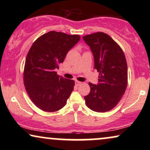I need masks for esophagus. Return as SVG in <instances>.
<instances>
[{"mask_svg":"<svg viewBox=\"0 0 150 150\" xmlns=\"http://www.w3.org/2000/svg\"><path fill=\"white\" fill-rule=\"evenodd\" d=\"M82 84V83L81 82H80V81H75V85H76V86H80Z\"/></svg>","mask_w":150,"mask_h":150,"instance_id":"1","label":"esophagus"}]
</instances>
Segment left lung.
Listing matches in <instances>:
<instances>
[{
    "mask_svg": "<svg viewBox=\"0 0 150 150\" xmlns=\"http://www.w3.org/2000/svg\"><path fill=\"white\" fill-rule=\"evenodd\" d=\"M93 52L99 83H89L90 93L85 96L86 105L96 112L112 109L122 99L128 85L126 57L117 43L102 32L83 36Z\"/></svg>",
    "mask_w": 150,
    "mask_h": 150,
    "instance_id": "left-lung-1",
    "label": "left lung"
}]
</instances>
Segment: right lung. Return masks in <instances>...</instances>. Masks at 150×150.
Masks as SVG:
<instances>
[{
	"instance_id": "right-lung-1",
	"label": "right lung",
	"mask_w": 150,
	"mask_h": 150,
	"mask_svg": "<svg viewBox=\"0 0 150 150\" xmlns=\"http://www.w3.org/2000/svg\"><path fill=\"white\" fill-rule=\"evenodd\" d=\"M81 39L79 35H67L54 30L35 41L26 56L24 85L30 99L40 109L53 112L66 104L74 90V80L57 74L68 51Z\"/></svg>"
}]
</instances>
